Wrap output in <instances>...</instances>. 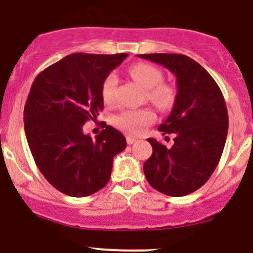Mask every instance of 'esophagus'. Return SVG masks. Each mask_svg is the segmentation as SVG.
Here are the masks:
<instances>
[{
	"label": "esophagus",
	"instance_id": "1",
	"mask_svg": "<svg viewBox=\"0 0 253 253\" xmlns=\"http://www.w3.org/2000/svg\"><path fill=\"white\" fill-rule=\"evenodd\" d=\"M136 141V137H134V136H126V142L129 145H131V144H134V142Z\"/></svg>",
	"mask_w": 253,
	"mask_h": 253
}]
</instances>
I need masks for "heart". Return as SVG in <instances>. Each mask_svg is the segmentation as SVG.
Segmentation results:
<instances>
[{
	"instance_id": "b5f03b06",
	"label": "heart",
	"mask_w": 253,
	"mask_h": 253,
	"mask_svg": "<svg viewBox=\"0 0 253 253\" xmlns=\"http://www.w3.org/2000/svg\"><path fill=\"white\" fill-rule=\"evenodd\" d=\"M130 75L144 88H146V98L161 111H169L176 104L177 91L172 84L162 82L164 75L161 70L151 64L139 62L130 67ZM118 80L114 74H109L101 86V96L104 103L114 102V93ZM156 119V114L150 108L124 111L113 118V124L122 131L129 135H139L142 130Z\"/></svg>"
}]
</instances>
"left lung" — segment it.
Wrapping results in <instances>:
<instances>
[{
    "label": "left lung",
    "instance_id": "obj_1",
    "mask_svg": "<svg viewBox=\"0 0 253 253\" xmlns=\"http://www.w3.org/2000/svg\"><path fill=\"white\" fill-rule=\"evenodd\" d=\"M139 56L167 67L177 79L176 104L159 126L162 135L174 134L173 144L167 149L147 139L152 155L144 164L145 177L166 196H187L211 178L221 157L229 127L224 96L209 72L186 55Z\"/></svg>",
    "mask_w": 253,
    "mask_h": 253
}]
</instances>
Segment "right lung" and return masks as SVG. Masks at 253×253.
<instances>
[{
	"mask_svg": "<svg viewBox=\"0 0 253 253\" xmlns=\"http://www.w3.org/2000/svg\"><path fill=\"white\" fill-rule=\"evenodd\" d=\"M126 56L67 55L32 84L24 106L27 141L39 171L61 193L80 198L103 188L113 157L126 147L124 135L111 126L96 140L82 131L103 109L102 82Z\"/></svg>",
	"mask_w": 253,
	"mask_h": 253,
	"instance_id": "obj_1",
	"label": "right lung"
}]
</instances>
